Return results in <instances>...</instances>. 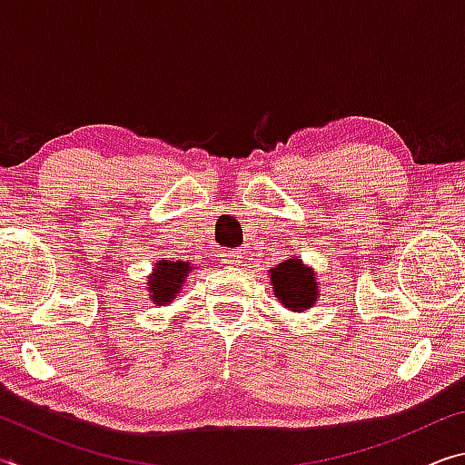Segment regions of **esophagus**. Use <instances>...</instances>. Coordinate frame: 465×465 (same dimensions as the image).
Wrapping results in <instances>:
<instances>
[{
  "label": "esophagus",
  "instance_id": "34e87169",
  "mask_svg": "<svg viewBox=\"0 0 465 465\" xmlns=\"http://www.w3.org/2000/svg\"><path fill=\"white\" fill-rule=\"evenodd\" d=\"M242 252L240 250H223L222 254H219V261H222L223 264H227V266H238V264H242Z\"/></svg>",
  "mask_w": 465,
  "mask_h": 465
}]
</instances>
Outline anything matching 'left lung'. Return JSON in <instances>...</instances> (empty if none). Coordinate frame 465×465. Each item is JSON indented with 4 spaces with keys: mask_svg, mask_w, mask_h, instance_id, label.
<instances>
[{
    "mask_svg": "<svg viewBox=\"0 0 465 465\" xmlns=\"http://www.w3.org/2000/svg\"><path fill=\"white\" fill-rule=\"evenodd\" d=\"M271 281L274 295H277L282 305L289 310H305L316 302V277H313V272L308 266L302 264L299 258H289V261L271 269Z\"/></svg>",
    "mask_w": 465,
    "mask_h": 465,
    "instance_id": "8db88e82",
    "label": "left lung"
}]
</instances>
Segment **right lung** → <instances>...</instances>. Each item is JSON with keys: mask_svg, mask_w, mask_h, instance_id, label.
<instances>
[{"mask_svg": "<svg viewBox=\"0 0 465 465\" xmlns=\"http://www.w3.org/2000/svg\"><path fill=\"white\" fill-rule=\"evenodd\" d=\"M188 271H191V266L184 262H157L152 279H149V291H152L153 302L157 305L170 303L176 293H180V287L184 285Z\"/></svg>", "mask_w": 465, "mask_h": 465, "instance_id": "obj_1", "label": "right lung"}]
</instances>
